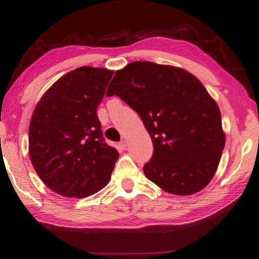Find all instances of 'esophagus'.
<instances>
[{
    "label": "esophagus",
    "instance_id": "obj_1",
    "mask_svg": "<svg viewBox=\"0 0 259 259\" xmlns=\"http://www.w3.org/2000/svg\"><path fill=\"white\" fill-rule=\"evenodd\" d=\"M119 147H120L121 149H126V148H127V141H126L125 139L121 140V141L119 142Z\"/></svg>",
    "mask_w": 259,
    "mask_h": 259
}]
</instances>
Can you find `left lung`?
Masks as SVG:
<instances>
[{"label":"left lung","instance_id":"obj_1","mask_svg":"<svg viewBox=\"0 0 259 259\" xmlns=\"http://www.w3.org/2000/svg\"><path fill=\"white\" fill-rule=\"evenodd\" d=\"M113 94L139 113L152 140L148 180L176 196L201 191L225 146L220 108L201 81L182 68L135 61L116 71L107 97Z\"/></svg>","mask_w":259,"mask_h":259}]
</instances>
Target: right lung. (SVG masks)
<instances>
[{
    "mask_svg": "<svg viewBox=\"0 0 259 259\" xmlns=\"http://www.w3.org/2000/svg\"><path fill=\"white\" fill-rule=\"evenodd\" d=\"M112 75L94 67L67 72L44 93L31 116V164L43 183L63 197L92 196L110 181L119 153L103 141L97 108Z\"/></svg>",
    "mask_w": 259,
    "mask_h": 259,
    "instance_id": "1",
    "label": "right lung"
}]
</instances>
